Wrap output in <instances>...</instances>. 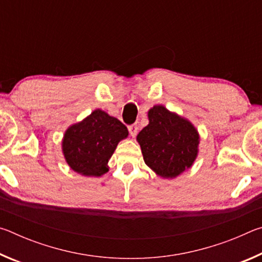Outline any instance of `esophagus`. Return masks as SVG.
Returning a JSON list of instances; mask_svg holds the SVG:
<instances>
[{
  "label": "esophagus",
  "mask_w": 262,
  "mask_h": 262,
  "mask_svg": "<svg viewBox=\"0 0 262 262\" xmlns=\"http://www.w3.org/2000/svg\"><path fill=\"white\" fill-rule=\"evenodd\" d=\"M128 130H129V134L133 137H135L137 134V130H139V128H137L136 125H130V126H128Z\"/></svg>",
  "instance_id": "34e87169"
}]
</instances>
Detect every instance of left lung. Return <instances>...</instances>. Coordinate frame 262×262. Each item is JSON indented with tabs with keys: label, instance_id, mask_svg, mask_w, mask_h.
<instances>
[{
	"label": "left lung",
	"instance_id": "obj_1",
	"mask_svg": "<svg viewBox=\"0 0 262 262\" xmlns=\"http://www.w3.org/2000/svg\"><path fill=\"white\" fill-rule=\"evenodd\" d=\"M149 125L136 140L143 159L157 176L176 178L193 165L199 152L200 136L192 122L155 105L148 112Z\"/></svg>",
	"mask_w": 262,
	"mask_h": 262
}]
</instances>
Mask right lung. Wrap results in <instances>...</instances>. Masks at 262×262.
I'll list each match as a JSON object with an SVG mask.
<instances>
[{
  "label": "right lung",
  "instance_id": "add662e5",
  "mask_svg": "<svg viewBox=\"0 0 262 262\" xmlns=\"http://www.w3.org/2000/svg\"><path fill=\"white\" fill-rule=\"evenodd\" d=\"M127 136V127L121 121L98 108L66 130L62 152L75 172L100 177L108 171V159L118 143Z\"/></svg>",
  "mask_w": 262,
  "mask_h": 262
}]
</instances>
